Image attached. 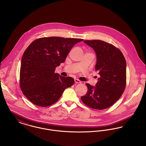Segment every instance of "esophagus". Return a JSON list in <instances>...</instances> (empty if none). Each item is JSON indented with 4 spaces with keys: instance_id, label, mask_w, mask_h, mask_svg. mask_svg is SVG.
<instances>
[{
    "instance_id": "obj_1",
    "label": "esophagus",
    "mask_w": 146,
    "mask_h": 146,
    "mask_svg": "<svg viewBox=\"0 0 146 146\" xmlns=\"http://www.w3.org/2000/svg\"><path fill=\"white\" fill-rule=\"evenodd\" d=\"M74 82H75V83H76V84H78V83H81V82L80 81V80H77V79H75L74 80Z\"/></svg>"
}]
</instances>
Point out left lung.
Segmentation results:
<instances>
[{
    "instance_id": "8db88e82",
    "label": "left lung",
    "mask_w": 146,
    "mask_h": 146,
    "mask_svg": "<svg viewBox=\"0 0 146 146\" xmlns=\"http://www.w3.org/2000/svg\"><path fill=\"white\" fill-rule=\"evenodd\" d=\"M96 55L95 70L100 77L95 86L86 83L87 94L81 97L88 107L97 110L107 109L122 95L126 85V60L119 49L101 40H84Z\"/></svg>"
}]
</instances>
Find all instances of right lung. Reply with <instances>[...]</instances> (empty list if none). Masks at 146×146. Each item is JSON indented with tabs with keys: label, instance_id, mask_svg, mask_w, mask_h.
Instances as JSON below:
<instances>
[{
	"label": "right lung",
	"instance_id": "1",
	"mask_svg": "<svg viewBox=\"0 0 146 146\" xmlns=\"http://www.w3.org/2000/svg\"><path fill=\"white\" fill-rule=\"evenodd\" d=\"M81 38L42 37L33 41L21 60L20 86L24 95L33 104L46 107L56 102L64 91L72 86L73 78L55 73L64 63L70 50Z\"/></svg>",
	"mask_w": 146,
	"mask_h": 146
}]
</instances>
